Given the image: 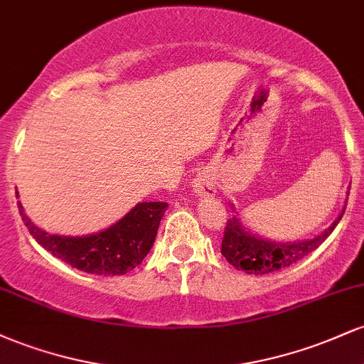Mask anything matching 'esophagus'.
Returning <instances> with one entry per match:
<instances>
[{
    "mask_svg": "<svg viewBox=\"0 0 364 364\" xmlns=\"http://www.w3.org/2000/svg\"><path fill=\"white\" fill-rule=\"evenodd\" d=\"M193 191L198 196H214L215 195V181L210 173H198L193 179Z\"/></svg>",
    "mask_w": 364,
    "mask_h": 364,
    "instance_id": "obj_1",
    "label": "esophagus"
}]
</instances>
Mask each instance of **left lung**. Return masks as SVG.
<instances>
[{
	"label": "left lung",
	"mask_w": 364,
	"mask_h": 364,
	"mask_svg": "<svg viewBox=\"0 0 364 364\" xmlns=\"http://www.w3.org/2000/svg\"><path fill=\"white\" fill-rule=\"evenodd\" d=\"M231 208L235 210V205H231ZM344 210L346 207L342 208L339 217L318 236L298 241H275L253 235L241 224L240 215L236 212V215L228 219V224H225L220 253L235 269L243 270L246 274L265 275L277 272V270L294 265L296 262L310 255L313 250L318 248L332 235L336 225L344 215Z\"/></svg>",
	"instance_id": "left-lung-1"
}]
</instances>
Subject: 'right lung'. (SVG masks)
I'll use <instances>...</instances> for the list:
<instances>
[{"instance_id":"add662e5","label":"right lung","mask_w":364,"mask_h":364,"mask_svg":"<svg viewBox=\"0 0 364 364\" xmlns=\"http://www.w3.org/2000/svg\"><path fill=\"white\" fill-rule=\"evenodd\" d=\"M18 196V191H16ZM18 210L34 240L73 269L95 275H124L140 265L156 241L159 224L168 210L166 202H140L118 223L87 236H61L43 231Z\"/></svg>"}]
</instances>
